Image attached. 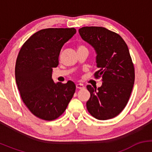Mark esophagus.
<instances>
[{"label":"esophagus","instance_id":"esophagus-1","mask_svg":"<svg viewBox=\"0 0 152 152\" xmlns=\"http://www.w3.org/2000/svg\"><path fill=\"white\" fill-rule=\"evenodd\" d=\"M76 88H78V89H83V88H85L83 84H82V83H78V84L76 85Z\"/></svg>","mask_w":152,"mask_h":152}]
</instances>
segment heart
<instances>
[{
	"instance_id": "obj_1",
	"label": "heart",
	"mask_w": 152,
	"mask_h": 152,
	"mask_svg": "<svg viewBox=\"0 0 152 152\" xmlns=\"http://www.w3.org/2000/svg\"><path fill=\"white\" fill-rule=\"evenodd\" d=\"M86 48V47H85L84 46H83V45H82V44H79L78 46V50L81 49V48Z\"/></svg>"
}]
</instances>
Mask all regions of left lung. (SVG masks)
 Listing matches in <instances>:
<instances>
[{
	"label": "left lung",
	"instance_id": "1",
	"mask_svg": "<svg viewBox=\"0 0 152 152\" xmlns=\"http://www.w3.org/2000/svg\"><path fill=\"white\" fill-rule=\"evenodd\" d=\"M78 32L96 52L99 69L94 76L103 81L97 89L86 86L91 94L87 110L99 120L114 118L126 106L134 83V67L128 46L119 35L106 28L86 26Z\"/></svg>",
	"mask_w": 152,
	"mask_h": 152
}]
</instances>
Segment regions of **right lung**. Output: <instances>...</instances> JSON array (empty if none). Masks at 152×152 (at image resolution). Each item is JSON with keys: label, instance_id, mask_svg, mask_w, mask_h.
<instances>
[{"label": "right lung", "instance_id": "1", "mask_svg": "<svg viewBox=\"0 0 152 152\" xmlns=\"http://www.w3.org/2000/svg\"><path fill=\"white\" fill-rule=\"evenodd\" d=\"M76 33L74 28L42 29L32 35L19 51L15 81L23 102L38 118L56 119L74 96V82L54 83L52 71L58 65L62 46Z\"/></svg>", "mask_w": 152, "mask_h": 152}]
</instances>
